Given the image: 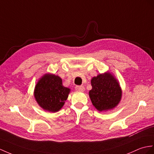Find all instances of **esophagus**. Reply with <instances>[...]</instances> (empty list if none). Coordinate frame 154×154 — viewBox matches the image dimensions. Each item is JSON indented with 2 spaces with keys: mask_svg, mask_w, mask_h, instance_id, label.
Instances as JSON below:
<instances>
[{
  "mask_svg": "<svg viewBox=\"0 0 154 154\" xmlns=\"http://www.w3.org/2000/svg\"><path fill=\"white\" fill-rule=\"evenodd\" d=\"M75 89H76V90H78V91H84V89H85V88L84 87V86H82V85H76V87H75Z\"/></svg>",
  "mask_w": 154,
  "mask_h": 154,
  "instance_id": "esophagus-1",
  "label": "esophagus"
}]
</instances>
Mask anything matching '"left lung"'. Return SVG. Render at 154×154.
Masks as SVG:
<instances>
[{"mask_svg": "<svg viewBox=\"0 0 154 154\" xmlns=\"http://www.w3.org/2000/svg\"><path fill=\"white\" fill-rule=\"evenodd\" d=\"M90 99L97 110H110L118 105L122 97V89L118 81L110 73L99 74L91 80Z\"/></svg>", "mask_w": 154, "mask_h": 154, "instance_id": "left-lung-1", "label": "left lung"}]
</instances>
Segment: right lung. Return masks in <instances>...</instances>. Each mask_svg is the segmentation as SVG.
Segmentation results:
<instances>
[{
  "label": "right lung",
  "mask_w": 154,
  "mask_h": 154,
  "mask_svg": "<svg viewBox=\"0 0 154 154\" xmlns=\"http://www.w3.org/2000/svg\"><path fill=\"white\" fill-rule=\"evenodd\" d=\"M69 92L70 89L63 85L61 78L46 74L37 83L34 95L43 109L55 112L64 105Z\"/></svg>",
  "instance_id": "right-lung-1"
}]
</instances>
